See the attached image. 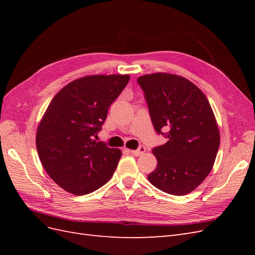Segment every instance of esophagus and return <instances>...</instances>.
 <instances>
[{"instance_id":"34e87169","label":"esophagus","mask_w":255,"mask_h":255,"mask_svg":"<svg viewBox=\"0 0 255 255\" xmlns=\"http://www.w3.org/2000/svg\"><path fill=\"white\" fill-rule=\"evenodd\" d=\"M144 152H145V146L143 145H140L137 150H130V153H132L134 156H140Z\"/></svg>"}]
</instances>
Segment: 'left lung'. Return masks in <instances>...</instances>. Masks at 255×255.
Returning <instances> with one entry per match:
<instances>
[{"instance_id": "1", "label": "left lung", "mask_w": 255, "mask_h": 255, "mask_svg": "<svg viewBox=\"0 0 255 255\" xmlns=\"http://www.w3.org/2000/svg\"><path fill=\"white\" fill-rule=\"evenodd\" d=\"M137 83L156 133L168 138L152 150L157 166L148 180L166 194L187 195L211 172L219 149L210 102L194 83L175 74H145Z\"/></svg>"}]
</instances>
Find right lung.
I'll return each mask as SVG.
<instances>
[{
    "label": "right lung",
    "instance_id": "add662e5",
    "mask_svg": "<svg viewBox=\"0 0 255 255\" xmlns=\"http://www.w3.org/2000/svg\"><path fill=\"white\" fill-rule=\"evenodd\" d=\"M129 75H90L69 83L53 98L38 126V155L51 179L83 196L111 180L121 151L96 141L110 106Z\"/></svg>",
    "mask_w": 255,
    "mask_h": 255
}]
</instances>
